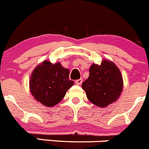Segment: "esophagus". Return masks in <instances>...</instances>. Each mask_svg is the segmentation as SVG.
I'll return each instance as SVG.
<instances>
[{
	"mask_svg": "<svg viewBox=\"0 0 149 149\" xmlns=\"http://www.w3.org/2000/svg\"><path fill=\"white\" fill-rule=\"evenodd\" d=\"M82 83H83V79H79V80H77L75 81V83L77 85H78V86H80L82 84Z\"/></svg>",
	"mask_w": 149,
	"mask_h": 149,
	"instance_id": "obj_1",
	"label": "esophagus"
}]
</instances>
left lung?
<instances>
[{"label":"left lung","instance_id":"left-lung-1","mask_svg":"<svg viewBox=\"0 0 149 149\" xmlns=\"http://www.w3.org/2000/svg\"><path fill=\"white\" fill-rule=\"evenodd\" d=\"M89 77L82 84L89 101L100 107H105L118 100L123 91L122 74L116 65L104 60L101 64L93 63Z\"/></svg>","mask_w":149,"mask_h":149}]
</instances>
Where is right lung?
I'll list each match as a JSON object with an SVG mask.
<instances>
[{"label":"right lung","instance_id":"add662e5","mask_svg":"<svg viewBox=\"0 0 149 149\" xmlns=\"http://www.w3.org/2000/svg\"><path fill=\"white\" fill-rule=\"evenodd\" d=\"M69 70L60 62L52 63L45 61L38 65L29 80L31 93L35 100L46 107H53L60 102L66 91L74 85L69 79Z\"/></svg>","mask_w":149,"mask_h":149}]
</instances>
